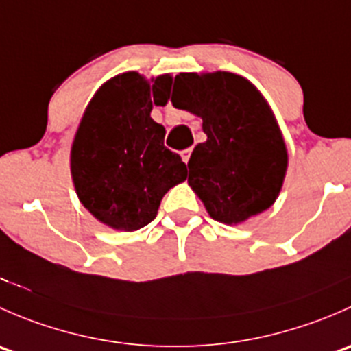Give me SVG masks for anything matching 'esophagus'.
I'll use <instances>...</instances> for the list:
<instances>
[{"mask_svg": "<svg viewBox=\"0 0 351 351\" xmlns=\"http://www.w3.org/2000/svg\"><path fill=\"white\" fill-rule=\"evenodd\" d=\"M190 156H192V147H189V149L182 151V158H183V161H185V162L190 161Z\"/></svg>", "mask_w": 351, "mask_h": 351, "instance_id": "34e87169", "label": "esophagus"}]
</instances>
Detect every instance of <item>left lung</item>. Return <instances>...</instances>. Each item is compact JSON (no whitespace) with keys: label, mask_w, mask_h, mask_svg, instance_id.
Listing matches in <instances>:
<instances>
[{"label":"left lung","mask_w":351,"mask_h":351,"mask_svg":"<svg viewBox=\"0 0 351 351\" xmlns=\"http://www.w3.org/2000/svg\"><path fill=\"white\" fill-rule=\"evenodd\" d=\"M173 107L202 119L207 141L189 161V185L214 221L241 224L270 208L289 154L270 105L253 83L228 71L180 73Z\"/></svg>","instance_id":"obj_1"}]
</instances>
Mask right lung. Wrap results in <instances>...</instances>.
Wrapping results in <instances>:
<instances>
[{
    "label": "right lung",
    "mask_w": 351,
    "mask_h": 351,
    "mask_svg": "<svg viewBox=\"0 0 351 351\" xmlns=\"http://www.w3.org/2000/svg\"><path fill=\"white\" fill-rule=\"evenodd\" d=\"M173 77L136 71L105 81L83 113L71 146L74 190L97 221L117 231L144 228L162 197L186 180V165L165 147V127L151 119L168 104Z\"/></svg>",
    "instance_id": "obj_1"
}]
</instances>
